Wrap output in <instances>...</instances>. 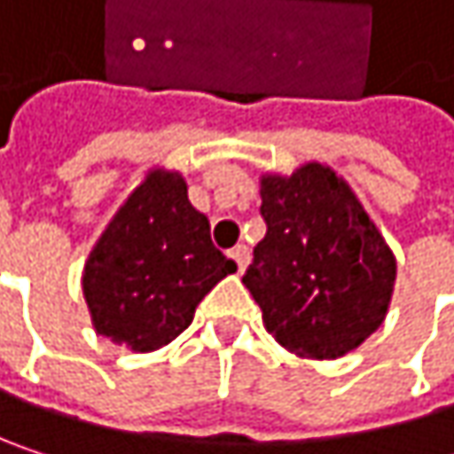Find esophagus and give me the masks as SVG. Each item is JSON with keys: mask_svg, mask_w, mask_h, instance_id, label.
I'll use <instances>...</instances> for the list:
<instances>
[{"mask_svg": "<svg viewBox=\"0 0 454 454\" xmlns=\"http://www.w3.org/2000/svg\"><path fill=\"white\" fill-rule=\"evenodd\" d=\"M228 254L233 257V262H236V268H239V273H241V270L247 268V262H249V247H247V244H236Z\"/></svg>", "mask_w": 454, "mask_h": 454, "instance_id": "esophagus-1", "label": "esophagus"}]
</instances>
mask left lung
<instances>
[{
    "label": "left lung",
    "mask_w": 454,
    "mask_h": 454,
    "mask_svg": "<svg viewBox=\"0 0 454 454\" xmlns=\"http://www.w3.org/2000/svg\"><path fill=\"white\" fill-rule=\"evenodd\" d=\"M265 239L244 273L265 331L308 360L357 349L389 313L397 257L352 186L323 162L260 176Z\"/></svg>",
    "instance_id": "8db88e82"
}]
</instances>
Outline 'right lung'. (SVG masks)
<instances>
[{"label": "right lung", "mask_w": 454, "mask_h": 454, "mask_svg": "<svg viewBox=\"0 0 454 454\" xmlns=\"http://www.w3.org/2000/svg\"><path fill=\"white\" fill-rule=\"evenodd\" d=\"M236 262L213 244L186 178L154 165L118 207L83 265V300L99 336L154 352L194 320L197 305Z\"/></svg>", "instance_id": "right-lung-1"}]
</instances>
